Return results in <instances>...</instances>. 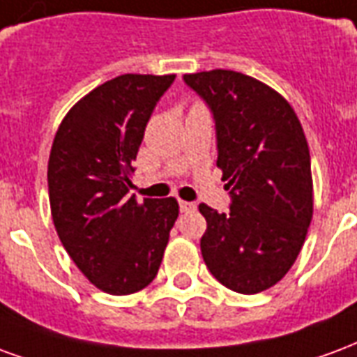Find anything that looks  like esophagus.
<instances>
[{"label":"esophagus","mask_w":357,"mask_h":357,"mask_svg":"<svg viewBox=\"0 0 357 357\" xmlns=\"http://www.w3.org/2000/svg\"><path fill=\"white\" fill-rule=\"evenodd\" d=\"M178 205H181V211L182 213H192V211L197 209L196 204H192V202H178Z\"/></svg>","instance_id":"esophagus-1"}]
</instances>
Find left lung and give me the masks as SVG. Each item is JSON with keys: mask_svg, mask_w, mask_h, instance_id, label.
Instances as JSON below:
<instances>
[{"mask_svg": "<svg viewBox=\"0 0 357 357\" xmlns=\"http://www.w3.org/2000/svg\"><path fill=\"white\" fill-rule=\"evenodd\" d=\"M217 123V167L232 194L230 213L199 205V241L225 287L255 295L287 274L314 215L310 150L293 106L275 89L234 70L186 74Z\"/></svg>", "mask_w": 357, "mask_h": 357, "instance_id": "8db88e82", "label": "left lung"}]
</instances>
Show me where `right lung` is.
Returning a JSON list of instances; mask_svg holds the SVG:
<instances>
[{
	"instance_id": "right-lung-1",
	"label": "right lung",
	"mask_w": 357,
	"mask_h": 357,
	"mask_svg": "<svg viewBox=\"0 0 357 357\" xmlns=\"http://www.w3.org/2000/svg\"><path fill=\"white\" fill-rule=\"evenodd\" d=\"M175 74H123L79 98L54 135L49 204L62 245L96 289L131 295L158 275L175 197L137 202L132 161L155 102Z\"/></svg>"
}]
</instances>
